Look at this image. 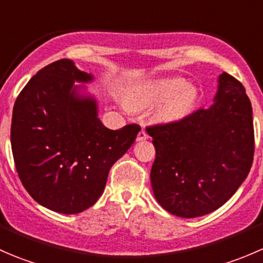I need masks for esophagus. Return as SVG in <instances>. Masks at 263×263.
Masks as SVG:
<instances>
[{
  "label": "esophagus",
  "mask_w": 263,
  "mask_h": 263,
  "mask_svg": "<svg viewBox=\"0 0 263 263\" xmlns=\"http://www.w3.org/2000/svg\"><path fill=\"white\" fill-rule=\"evenodd\" d=\"M148 137V135L146 134V131L145 129H141V131L139 132V135H137V141H144V140H146Z\"/></svg>",
  "instance_id": "esophagus-1"
}]
</instances>
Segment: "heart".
Listing matches in <instances>:
<instances>
[{
    "label": "heart",
    "mask_w": 263,
    "mask_h": 263,
    "mask_svg": "<svg viewBox=\"0 0 263 263\" xmlns=\"http://www.w3.org/2000/svg\"><path fill=\"white\" fill-rule=\"evenodd\" d=\"M181 78H164L137 85L128 98L126 108L142 109L154 107L170 99L159 110L163 121H177L190 112L195 94Z\"/></svg>",
    "instance_id": "heart-1"
}]
</instances>
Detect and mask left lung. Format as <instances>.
I'll return each instance as SVG.
<instances>
[{"instance_id": "obj_1", "label": "left lung", "mask_w": 263, "mask_h": 263, "mask_svg": "<svg viewBox=\"0 0 263 263\" xmlns=\"http://www.w3.org/2000/svg\"><path fill=\"white\" fill-rule=\"evenodd\" d=\"M214 104L181 121L147 127L156 156L150 179L163 209L203 216L224 205L245 182L254 154L251 100L237 79L219 76Z\"/></svg>"}]
</instances>
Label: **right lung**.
<instances>
[{"instance_id": "1", "label": "right lung", "mask_w": 263, "mask_h": 263, "mask_svg": "<svg viewBox=\"0 0 263 263\" xmlns=\"http://www.w3.org/2000/svg\"><path fill=\"white\" fill-rule=\"evenodd\" d=\"M91 73L71 60L36 72L18 94L11 147L21 183L38 203L61 214L94 205L113 164L132 146L139 124L109 129L98 118L95 98L81 94Z\"/></svg>"}]
</instances>
